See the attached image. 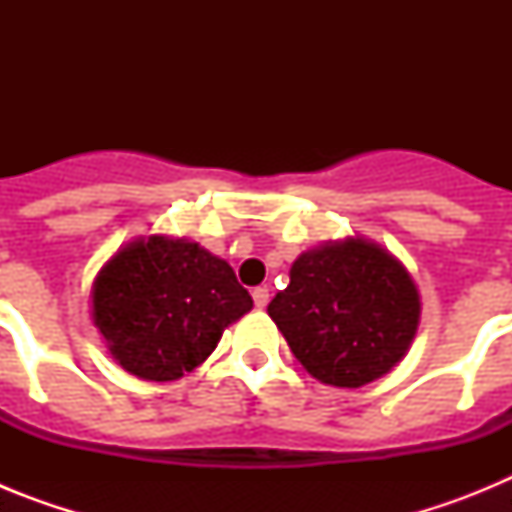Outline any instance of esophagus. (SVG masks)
I'll list each match as a JSON object with an SVG mask.
<instances>
[{
    "label": "esophagus",
    "instance_id": "obj_1",
    "mask_svg": "<svg viewBox=\"0 0 512 512\" xmlns=\"http://www.w3.org/2000/svg\"><path fill=\"white\" fill-rule=\"evenodd\" d=\"M253 305L259 307V310H264V307L269 305V289H266V287L253 289Z\"/></svg>",
    "mask_w": 512,
    "mask_h": 512
}]
</instances>
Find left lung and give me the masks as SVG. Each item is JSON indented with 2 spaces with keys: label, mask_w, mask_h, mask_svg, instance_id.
Segmentation results:
<instances>
[{
  "label": "left lung",
  "mask_w": 512,
  "mask_h": 512,
  "mask_svg": "<svg viewBox=\"0 0 512 512\" xmlns=\"http://www.w3.org/2000/svg\"><path fill=\"white\" fill-rule=\"evenodd\" d=\"M269 315L312 377L361 387L405 356L420 297L400 261L356 238L302 253Z\"/></svg>",
  "instance_id": "left-lung-1"
}]
</instances>
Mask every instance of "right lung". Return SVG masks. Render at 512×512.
I'll return each instance as SVG.
<instances>
[{
    "label": "right lung",
    "mask_w": 512,
    "mask_h": 512,
    "mask_svg": "<svg viewBox=\"0 0 512 512\" xmlns=\"http://www.w3.org/2000/svg\"><path fill=\"white\" fill-rule=\"evenodd\" d=\"M92 305L94 325L122 369L171 382L200 366L253 300L223 259L197 243L153 235L104 266Z\"/></svg>",
    "instance_id": "obj_1"
}]
</instances>
